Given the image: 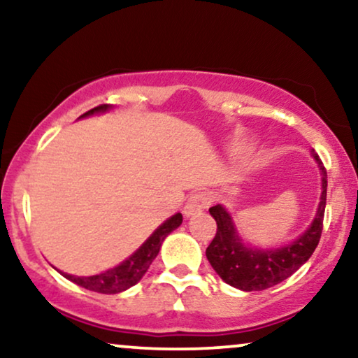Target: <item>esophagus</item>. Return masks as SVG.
Masks as SVG:
<instances>
[{
	"label": "esophagus",
	"instance_id": "esophagus-1",
	"mask_svg": "<svg viewBox=\"0 0 358 358\" xmlns=\"http://www.w3.org/2000/svg\"><path fill=\"white\" fill-rule=\"evenodd\" d=\"M210 203V195L208 192H194L190 195L187 203L184 207V215L185 217H192V215L202 212L208 207Z\"/></svg>",
	"mask_w": 358,
	"mask_h": 358
}]
</instances>
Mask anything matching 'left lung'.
I'll return each mask as SVG.
<instances>
[{
	"mask_svg": "<svg viewBox=\"0 0 358 358\" xmlns=\"http://www.w3.org/2000/svg\"><path fill=\"white\" fill-rule=\"evenodd\" d=\"M313 156L320 164L322 176L321 202L317 205V213L311 227L288 246L278 249L249 248L238 236L231 217L222 205H215L208 210L217 222V234H215L213 241L208 244L205 254H207L213 271L228 285L244 292L266 290L295 273L315 252L322 233L327 173L320 161V156L315 153Z\"/></svg>",
	"mask_w": 358,
	"mask_h": 358,
	"instance_id": "1",
	"label": "left lung"
}]
</instances>
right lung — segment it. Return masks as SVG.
<instances>
[{"mask_svg": "<svg viewBox=\"0 0 358 358\" xmlns=\"http://www.w3.org/2000/svg\"><path fill=\"white\" fill-rule=\"evenodd\" d=\"M109 104H101L94 107V109L87 110L86 114L81 117L91 115L94 112H106L109 109ZM182 223V215L176 213L169 220L161 224L146 241L141 244L138 251L131 254V256L117 266L114 268L99 273V275H91V277H76V275H68L65 272H60L63 277H66L68 280L75 282L76 285H80L86 290L97 292V293H107V295H114V293H120L127 290V288L134 287L135 283L141 280V277L145 275L151 262L155 261V257L158 256L161 244H163L164 238L168 236L171 231H174L179 224Z\"/></svg>", "mask_w": 358, "mask_h": 358, "instance_id": "obj_1", "label": "right lung"}]
</instances>
